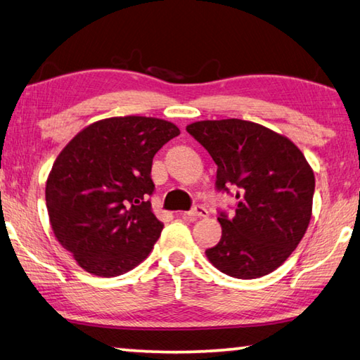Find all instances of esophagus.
<instances>
[{
  "label": "esophagus",
  "instance_id": "1",
  "mask_svg": "<svg viewBox=\"0 0 360 360\" xmlns=\"http://www.w3.org/2000/svg\"><path fill=\"white\" fill-rule=\"evenodd\" d=\"M208 216V210L205 208V206L202 205H197L193 206V208L191 211L184 212V217H188V219H197V217H206Z\"/></svg>",
  "mask_w": 360,
  "mask_h": 360
}]
</instances>
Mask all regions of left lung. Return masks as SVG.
I'll use <instances>...</instances> for the list:
<instances>
[{
  "instance_id": "left-lung-1",
  "label": "left lung",
  "mask_w": 360,
  "mask_h": 360,
  "mask_svg": "<svg viewBox=\"0 0 360 360\" xmlns=\"http://www.w3.org/2000/svg\"><path fill=\"white\" fill-rule=\"evenodd\" d=\"M186 130L217 165V191L236 188L235 214L219 211L222 236L206 257L238 279L275 271L311 219L314 173L307 158L289 138L249 120H200Z\"/></svg>"
}]
</instances>
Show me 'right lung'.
I'll use <instances>...</instances> for the list:
<instances>
[{
    "instance_id": "obj_1",
    "label": "right lung",
    "mask_w": 360,
    "mask_h": 360,
    "mask_svg": "<svg viewBox=\"0 0 360 360\" xmlns=\"http://www.w3.org/2000/svg\"><path fill=\"white\" fill-rule=\"evenodd\" d=\"M178 135L162 119L111 117L85 127L60 152L46 182L49 221L85 271L119 276L148 257L163 229L149 202L152 158Z\"/></svg>"
}]
</instances>
